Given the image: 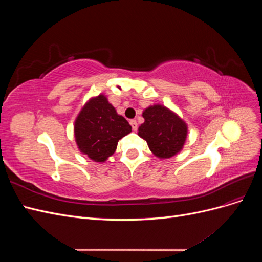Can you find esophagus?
<instances>
[{"instance_id": "1", "label": "esophagus", "mask_w": 262, "mask_h": 262, "mask_svg": "<svg viewBox=\"0 0 262 262\" xmlns=\"http://www.w3.org/2000/svg\"><path fill=\"white\" fill-rule=\"evenodd\" d=\"M130 124L132 126V130L133 131H137L138 130V123L136 120H130Z\"/></svg>"}]
</instances>
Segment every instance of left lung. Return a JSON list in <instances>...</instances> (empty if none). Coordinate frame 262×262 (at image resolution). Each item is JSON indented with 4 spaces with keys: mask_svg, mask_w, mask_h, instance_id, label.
Instances as JSON below:
<instances>
[{
    "mask_svg": "<svg viewBox=\"0 0 262 262\" xmlns=\"http://www.w3.org/2000/svg\"><path fill=\"white\" fill-rule=\"evenodd\" d=\"M142 116L145 121L139 126L138 134L155 156L169 158L180 152L188 133L182 119L162 105L146 108Z\"/></svg>",
    "mask_w": 262,
    "mask_h": 262,
    "instance_id": "left-lung-1",
    "label": "left lung"
}]
</instances>
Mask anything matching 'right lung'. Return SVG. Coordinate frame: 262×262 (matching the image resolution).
Segmentation results:
<instances>
[{"label": "right lung", "instance_id": "1", "mask_svg": "<svg viewBox=\"0 0 262 262\" xmlns=\"http://www.w3.org/2000/svg\"><path fill=\"white\" fill-rule=\"evenodd\" d=\"M130 132L129 122L117 114L104 95L87 101L74 124L78 148L91 160L98 163L105 162L112 156L118 141Z\"/></svg>", "mask_w": 262, "mask_h": 262}]
</instances>
